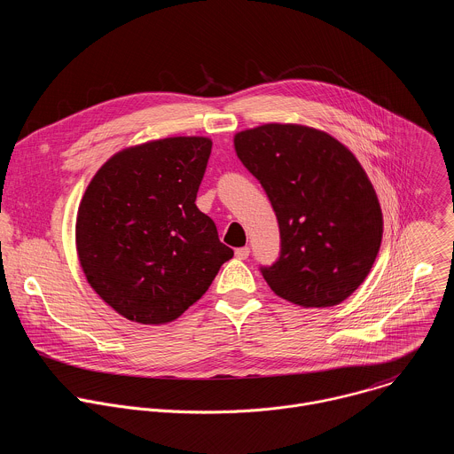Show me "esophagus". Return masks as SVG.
Wrapping results in <instances>:
<instances>
[{"instance_id":"esophagus-1","label":"esophagus","mask_w":454,"mask_h":454,"mask_svg":"<svg viewBox=\"0 0 454 454\" xmlns=\"http://www.w3.org/2000/svg\"><path fill=\"white\" fill-rule=\"evenodd\" d=\"M235 256H237L239 260H246V258L249 256V247H247V246H244V247L235 249Z\"/></svg>"}]
</instances>
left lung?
I'll list each match as a JSON object with an SVG mask.
<instances>
[{
	"label": "left lung",
	"mask_w": 454,
	"mask_h": 454,
	"mask_svg": "<svg viewBox=\"0 0 454 454\" xmlns=\"http://www.w3.org/2000/svg\"><path fill=\"white\" fill-rule=\"evenodd\" d=\"M233 144L279 224V258L260 269L267 285L305 309L342 303L371 272L383 235L376 191L356 157L301 124H262Z\"/></svg>",
	"instance_id": "1"
}]
</instances>
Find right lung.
Masks as SVG:
<instances>
[{
	"mask_svg": "<svg viewBox=\"0 0 454 454\" xmlns=\"http://www.w3.org/2000/svg\"><path fill=\"white\" fill-rule=\"evenodd\" d=\"M212 140L169 137L126 147L90 180L76 251L94 292L140 325L178 319L233 251L196 207Z\"/></svg>",
	"mask_w": 454,
	"mask_h": 454,
	"instance_id": "1",
	"label": "right lung"
}]
</instances>
